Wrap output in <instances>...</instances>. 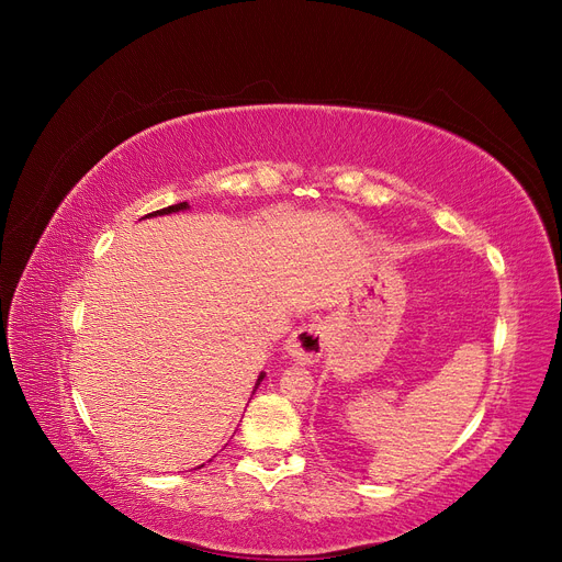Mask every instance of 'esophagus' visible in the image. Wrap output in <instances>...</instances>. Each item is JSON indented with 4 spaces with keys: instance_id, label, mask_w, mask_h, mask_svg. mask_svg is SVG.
<instances>
[{
    "instance_id": "34e87169",
    "label": "esophagus",
    "mask_w": 562,
    "mask_h": 562,
    "mask_svg": "<svg viewBox=\"0 0 562 562\" xmlns=\"http://www.w3.org/2000/svg\"><path fill=\"white\" fill-rule=\"evenodd\" d=\"M327 347V327L323 323H308L288 338L285 350L300 363H315Z\"/></svg>"
}]
</instances>
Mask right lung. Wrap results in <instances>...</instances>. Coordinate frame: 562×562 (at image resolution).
I'll use <instances>...</instances> for the list:
<instances>
[{
  "label": "right lung",
  "instance_id": "add662e5",
  "mask_svg": "<svg viewBox=\"0 0 562 562\" xmlns=\"http://www.w3.org/2000/svg\"><path fill=\"white\" fill-rule=\"evenodd\" d=\"M187 207H190V205H187V201H182V203H176V205H169V207H162V210H155V212H150V215H146V217H157V215H171V212H180V210H187ZM262 378H265V372H260L254 389H258V384L262 382ZM201 467H203V464H201Z\"/></svg>",
  "mask_w": 562,
  "mask_h": 562
}]
</instances>
